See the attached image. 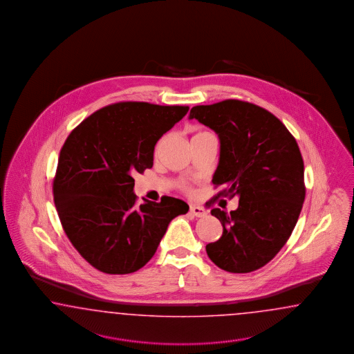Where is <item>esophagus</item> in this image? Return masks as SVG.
Wrapping results in <instances>:
<instances>
[{
	"instance_id": "obj_1",
	"label": "esophagus",
	"mask_w": 354,
	"mask_h": 354,
	"mask_svg": "<svg viewBox=\"0 0 354 354\" xmlns=\"http://www.w3.org/2000/svg\"><path fill=\"white\" fill-rule=\"evenodd\" d=\"M189 213L194 215V216H197V218H201V216L206 215V210H205L204 207H201V206L191 205L189 206Z\"/></svg>"
}]
</instances>
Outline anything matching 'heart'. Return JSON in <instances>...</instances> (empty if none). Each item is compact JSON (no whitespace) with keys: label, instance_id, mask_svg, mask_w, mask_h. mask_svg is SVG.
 I'll list each match as a JSON object with an SVG mask.
<instances>
[{"label":"heart","instance_id":"heart-1","mask_svg":"<svg viewBox=\"0 0 354 354\" xmlns=\"http://www.w3.org/2000/svg\"><path fill=\"white\" fill-rule=\"evenodd\" d=\"M204 133H209V132H198V133H196V135H204ZM196 135H194V136H196ZM160 148H161V142L157 145V150L160 149Z\"/></svg>","mask_w":354,"mask_h":354}]
</instances>
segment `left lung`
I'll return each mask as SVG.
<instances>
[{
    "label": "left lung",
    "mask_w": 354,
    "mask_h": 354,
    "mask_svg": "<svg viewBox=\"0 0 354 354\" xmlns=\"http://www.w3.org/2000/svg\"><path fill=\"white\" fill-rule=\"evenodd\" d=\"M193 118L221 141L213 183L223 189L214 201L239 197L236 210H212L223 234L206 253L228 272H252L278 254L297 223L306 191L300 148L274 114L245 101L198 105L191 109Z\"/></svg>",
    "instance_id": "left-lung-1"
}]
</instances>
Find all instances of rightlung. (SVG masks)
<instances>
[{"mask_svg":"<svg viewBox=\"0 0 354 354\" xmlns=\"http://www.w3.org/2000/svg\"><path fill=\"white\" fill-rule=\"evenodd\" d=\"M188 106L118 102L84 119L64 141L53 180L54 204L80 256L105 274H131L154 256L169 223L189 206L163 196L138 205L136 174L153 166L162 135Z\"/></svg>","mask_w":354,"mask_h":354,"instance_id":"1","label":"right lung"}]
</instances>
